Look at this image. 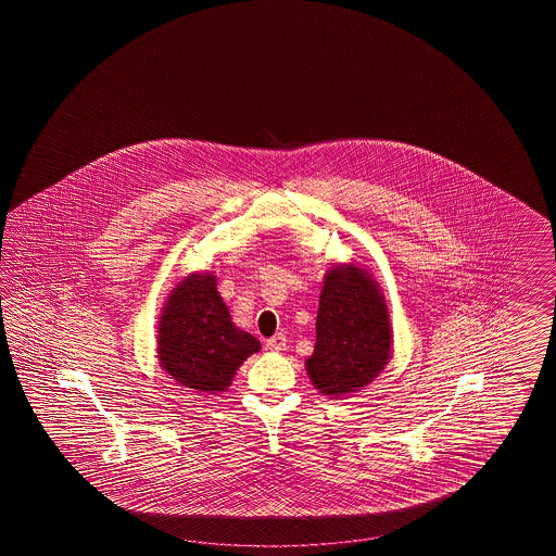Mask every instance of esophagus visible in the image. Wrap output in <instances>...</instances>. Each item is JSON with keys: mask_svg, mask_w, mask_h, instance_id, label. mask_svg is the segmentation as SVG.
Masks as SVG:
<instances>
[{"mask_svg": "<svg viewBox=\"0 0 556 556\" xmlns=\"http://www.w3.org/2000/svg\"><path fill=\"white\" fill-rule=\"evenodd\" d=\"M266 350H273V352H279V350H283L286 345H288V338H286V333H275L273 338H268L265 342Z\"/></svg>", "mask_w": 556, "mask_h": 556, "instance_id": "obj_1", "label": "esophagus"}]
</instances>
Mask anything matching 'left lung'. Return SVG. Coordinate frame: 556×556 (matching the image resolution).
<instances>
[{"instance_id": "obj_1", "label": "left lung", "mask_w": 556, "mask_h": 556, "mask_svg": "<svg viewBox=\"0 0 556 556\" xmlns=\"http://www.w3.org/2000/svg\"><path fill=\"white\" fill-rule=\"evenodd\" d=\"M390 345L388 308L367 273L352 265L331 268L318 298L317 344L306 361L320 394L358 392L386 367Z\"/></svg>"}]
</instances>
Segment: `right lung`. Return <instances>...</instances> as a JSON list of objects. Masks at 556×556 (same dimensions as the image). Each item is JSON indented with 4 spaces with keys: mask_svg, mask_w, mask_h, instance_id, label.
<instances>
[{
    "mask_svg": "<svg viewBox=\"0 0 556 556\" xmlns=\"http://www.w3.org/2000/svg\"><path fill=\"white\" fill-rule=\"evenodd\" d=\"M258 348L256 338L231 323L212 275L187 277L160 317V363L186 388L223 392Z\"/></svg>",
    "mask_w": 556,
    "mask_h": 556,
    "instance_id": "1",
    "label": "right lung"
}]
</instances>
